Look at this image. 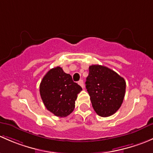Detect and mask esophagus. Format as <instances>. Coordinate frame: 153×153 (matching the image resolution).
I'll use <instances>...</instances> for the list:
<instances>
[{
    "instance_id": "1",
    "label": "esophagus",
    "mask_w": 153,
    "mask_h": 153,
    "mask_svg": "<svg viewBox=\"0 0 153 153\" xmlns=\"http://www.w3.org/2000/svg\"><path fill=\"white\" fill-rule=\"evenodd\" d=\"M78 84L79 85L81 86L82 88H84V87H85V86H84V82H83V80L82 79H80L79 81L78 82Z\"/></svg>"
}]
</instances>
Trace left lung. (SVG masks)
<instances>
[{
    "instance_id": "8db88e82",
    "label": "left lung",
    "mask_w": 153,
    "mask_h": 153,
    "mask_svg": "<svg viewBox=\"0 0 153 153\" xmlns=\"http://www.w3.org/2000/svg\"><path fill=\"white\" fill-rule=\"evenodd\" d=\"M85 84L93 108L99 116L108 117L120 108L126 82L114 71L103 65H91Z\"/></svg>"
}]
</instances>
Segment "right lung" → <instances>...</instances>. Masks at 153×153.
Here are the masks:
<instances>
[{"label":"right lung","mask_w":153,"mask_h":153,"mask_svg":"<svg viewBox=\"0 0 153 153\" xmlns=\"http://www.w3.org/2000/svg\"><path fill=\"white\" fill-rule=\"evenodd\" d=\"M82 88L73 81L62 68H53L47 72L40 85V94L44 105L58 117H66L73 112L77 94Z\"/></svg>","instance_id":"obj_1"}]
</instances>
